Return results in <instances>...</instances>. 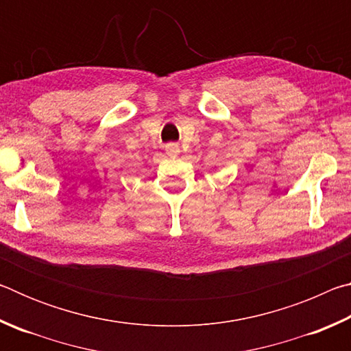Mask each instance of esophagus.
Returning a JSON list of instances; mask_svg holds the SVG:
<instances>
[{"instance_id": "34e87169", "label": "esophagus", "mask_w": 351, "mask_h": 351, "mask_svg": "<svg viewBox=\"0 0 351 351\" xmlns=\"http://www.w3.org/2000/svg\"><path fill=\"white\" fill-rule=\"evenodd\" d=\"M165 152H167V154H170V156H175V154L180 153V147H178V144H175V142H170V144L165 145Z\"/></svg>"}]
</instances>
